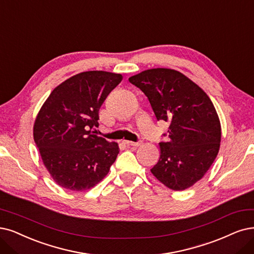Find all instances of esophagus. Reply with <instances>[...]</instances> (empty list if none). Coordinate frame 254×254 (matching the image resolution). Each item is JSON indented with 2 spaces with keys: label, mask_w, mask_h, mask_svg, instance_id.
Listing matches in <instances>:
<instances>
[{
  "label": "esophagus",
  "mask_w": 254,
  "mask_h": 254,
  "mask_svg": "<svg viewBox=\"0 0 254 254\" xmlns=\"http://www.w3.org/2000/svg\"><path fill=\"white\" fill-rule=\"evenodd\" d=\"M125 143L127 144V145H132V146H137V145H139L140 144V142H134V141H128V140H125Z\"/></svg>",
  "instance_id": "obj_1"
}]
</instances>
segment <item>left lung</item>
Masks as SVG:
<instances>
[{
  "mask_svg": "<svg viewBox=\"0 0 254 254\" xmlns=\"http://www.w3.org/2000/svg\"><path fill=\"white\" fill-rule=\"evenodd\" d=\"M128 81L145 94L157 120L170 124L152 174L173 190L189 189L202 179L219 153L221 125L213 103L176 70H146Z\"/></svg>",
  "mask_w": 254,
  "mask_h": 254,
  "instance_id": "obj_1",
  "label": "left lung"
}]
</instances>
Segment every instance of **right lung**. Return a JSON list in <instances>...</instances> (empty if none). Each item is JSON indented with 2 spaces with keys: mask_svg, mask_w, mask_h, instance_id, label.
Instances as JSON below:
<instances>
[{
  "mask_svg": "<svg viewBox=\"0 0 254 254\" xmlns=\"http://www.w3.org/2000/svg\"><path fill=\"white\" fill-rule=\"evenodd\" d=\"M120 74L88 71L56 87L37 114L33 137L53 180L65 190H87L107 176L119 154L116 142L92 132L101 105Z\"/></svg>",
  "mask_w": 254,
  "mask_h": 254,
  "instance_id": "add662e5",
  "label": "right lung"
}]
</instances>
